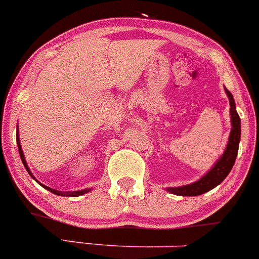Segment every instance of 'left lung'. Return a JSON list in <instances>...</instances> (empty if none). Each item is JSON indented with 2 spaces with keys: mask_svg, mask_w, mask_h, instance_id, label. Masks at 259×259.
Returning <instances> with one entry per match:
<instances>
[{
  "mask_svg": "<svg viewBox=\"0 0 259 259\" xmlns=\"http://www.w3.org/2000/svg\"><path fill=\"white\" fill-rule=\"evenodd\" d=\"M224 91L229 99V105H231V108H229L231 114L229 115H231L232 124L231 134H229L226 150L223 151L221 158L214 163V165L202 178L194 183H190V184L182 185V187L166 188V192L176 195H182V197H197V195L204 194V193L209 192L217 185L221 184L233 168L237 154H238L239 140H241V117L236 110L233 95L226 88H224Z\"/></svg>",
  "mask_w": 259,
  "mask_h": 259,
  "instance_id": "left-lung-1",
  "label": "left lung"
}]
</instances>
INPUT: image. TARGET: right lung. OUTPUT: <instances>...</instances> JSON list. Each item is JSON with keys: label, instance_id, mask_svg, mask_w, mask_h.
Masks as SVG:
<instances>
[{"label": "right lung", "instance_id": "right-lung-1", "mask_svg": "<svg viewBox=\"0 0 259 259\" xmlns=\"http://www.w3.org/2000/svg\"><path fill=\"white\" fill-rule=\"evenodd\" d=\"M17 130H18V129H17ZM16 139H17L18 153H20V156H21V160H22V164H23V165H25L26 170L28 171V174H30V176L32 177L33 179H35V177H33V176H32V173H31L30 168H28V165H27V161H26V159H25V155H23L22 148H21V144H20V137H18V133H17V137H16ZM35 180H36V179H35ZM36 182H37V180H36ZM38 184H40L41 187H44V188H45V189L50 190V192H51V193H54V194H56V195H62V197H65V195H66V197H79V195H82V194H85V193H89V192H91V189H81V190H76V192H60V190H55V189H52V188H50V187H46V185L41 184V183H38Z\"/></svg>", "mask_w": 259, "mask_h": 259}]
</instances>
